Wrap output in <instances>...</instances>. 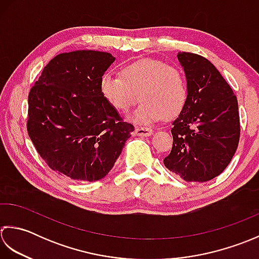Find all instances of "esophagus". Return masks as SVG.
I'll return each instance as SVG.
<instances>
[{
    "label": "esophagus",
    "instance_id": "34e87169",
    "mask_svg": "<svg viewBox=\"0 0 259 259\" xmlns=\"http://www.w3.org/2000/svg\"><path fill=\"white\" fill-rule=\"evenodd\" d=\"M134 134L137 136H150L153 134V131L147 127H137L134 131Z\"/></svg>",
    "mask_w": 259,
    "mask_h": 259
}]
</instances>
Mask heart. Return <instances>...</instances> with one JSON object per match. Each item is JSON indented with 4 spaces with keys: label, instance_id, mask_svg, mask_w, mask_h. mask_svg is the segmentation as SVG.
Masks as SVG:
<instances>
[{
    "label": "heart",
    "instance_id": "1",
    "mask_svg": "<svg viewBox=\"0 0 259 259\" xmlns=\"http://www.w3.org/2000/svg\"><path fill=\"white\" fill-rule=\"evenodd\" d=\"M99 92L110 107L126 114L134 124L150 126L164 116L173 118L182 112L188 99V85L180 68L156 59H141L126 65L120 76L105 72L99 79Z\"/></svg>",
    "mask_w": 259,
    "mask_h": 259
}]
</instances>
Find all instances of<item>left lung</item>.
Segmentation results:
<instances>
[{"label": "left lung", "mask_w": 259, "mask_h": 259, "mask_svg": "<svg viewBox=\"0 0 259 259\" xmlns=\"http://www.w3.org/2000/svg\"><path fill=\"white\" fill-rule=\"evenodd\" d=\"M188 99L172 123V150L163 162L188 182H205L228 166L240 136L238 102L221 73L205 58L179 52Z\"/></svg>", "instance_id": "left-lung-1"}]
</instances>
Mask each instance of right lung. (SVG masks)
<instances>
[{
    "instance_id": "obj_1",
    "label": "right lung",
    "mask_w": 259,
    "mask_h": 259,
    "mask_svg": "<svg viewBox=\"0 0 259 259\" xmlns=\"http://www.w3.org/2000/svg\"><path fill=\"white\" fill-rule=\"evenodd\" d=\"M114 61L102 51L60 54L30 91V139L51 170L72 180L106 177L134 131L99 92V79Z\"/></svg>"
}]
</instances>
